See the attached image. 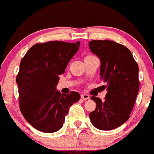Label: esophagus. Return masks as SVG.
<instances>
[{"instance_id": "esophagus-1", "label": "esophagus", "mask_w": 154, "mask_h": 154, "mask_svg": "<svg viewBox=\"0 0 154 154\" xmlns=\"http://www.w3.org/2000/svg\"><path fill=\"white\" fill-rule=\"evenodd\" d=\"M81 98L83 99V100H88L89 98H90V96L88 94H82Z\"/></svg>"}]
</instances>
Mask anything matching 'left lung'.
Instances as JSON below:
<instances>
[{
    "label": "left lung",
    "instance_id": "obj_1",
    "mask_svg": "<svg viewBox=\"0 0 154 154\" xmlns=\"http://www.w3.org/2000/svg\"><path fill=\"white\" fill-rule=\"evenodd\" d=\"M91 51L100 60V79L106 83L105 100L92 96L96 109L89 114L95 128L109 131L129 119L139 91L138 66L131 51L112 41L93 40Z\"/></svg>",
    "mask_w": 154,
    "mask_h": 154
}]
</instances>
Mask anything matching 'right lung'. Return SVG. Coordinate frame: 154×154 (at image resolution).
Here are the masks:
<instances>
[{
    "mask_svg": "<svg viewBox=\"0 0 154 154\" xmlns=\"http://www.w3.org/2000/svg\"><path fill=\"white\" fill-rule=\"evenodd\" d=\"M75 44L49 42L33 45L22 59L17 76L20 110L35 129L53 133L63 126L69 109L79 100L76 91L63 94L57 90L59 75L79 48Z\"/></svg>",
    "mask_w": 154,
    "mask_h": 154,
    "instance_id": "add662e5",
    "label": "right lung"
}]
</instances>
